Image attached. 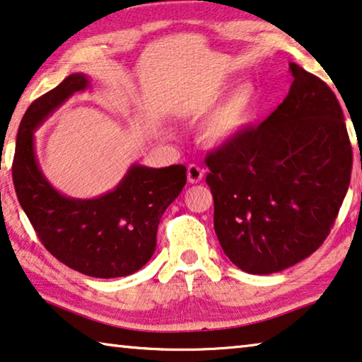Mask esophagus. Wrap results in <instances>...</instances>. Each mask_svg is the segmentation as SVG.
Returning a JSON list of instances; mask_svg holds the SVG:
<instances>
[{
    "instance_id": "34e87169",
    "label": "esophagus",
    "mask_w": 362,
    "mask_h": 362,
    "mask_svg": "<svg viewBox=\"0 0 362 362\" xmlns=\"http://www.w3.org/2000/svg\"><path fill=\"white\" fill-rule=\"evenodd\" d=\"M203 175H204V170L199 168V165H197V164L188 165V169H187L188 182H190V183H198L199 180L203 179Z\"/></svg>"
}]
</instances>
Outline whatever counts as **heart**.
<instances>
[{"label": "heart", "instance_id": "heart-1", "mask_svg": "<svg viewBox=\"0 0 362 362\" xmlns=\"http://www.w3.org/2000/svg\"><path fill=\"white\" fill-rule=\"evenodd\" d=\"M261 96L253 83L233 88L219 105L203 119L199 139L209 146H226L251 127L259 112Z\"/></svg>", "mask_w": 362, "mask_h": 362}]
</instances>
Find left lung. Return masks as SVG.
I'll use <instances>...</instances> for the list:
<instances>
[{"instance_id": "obj_1", "label": "left lung", "mask_w": 362, "mask_h": 362, "mask_svg": "<svg viewBox=\"0 0 362 362\" xmlns=\"http://www.w3.org/2000/svg\"><path fill=\"white\" fill-rule=\"evenodd\" d=\"M286 98L256 129L206 158L223 253L267 275L311 256L348 192L353 151L337 96L290 62Z\"/></svg>"}]
</instances>
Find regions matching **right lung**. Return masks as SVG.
Segmentation results:
<instances>
[{"instance_id":"right-lung-1","label":"right lung","mask_w":362,"mask_h":362,"mask_svg":"<svg viewBox=\"0 0 362 362\" xmlns=\"http://www.w3.org/2000/svg\"><path fill=\"white\" fill-rule=\"evenodd\" d=\"M88 87L85 74H71L28 106L17 132L14 188L40 242L57 261L88 277H125L151 259L159 221L185 187L187 168L132 164L116 188L90 199L56 190L38 164L35 130Z\"/></svg>"}]
</instances>
